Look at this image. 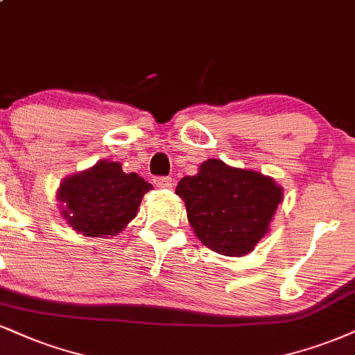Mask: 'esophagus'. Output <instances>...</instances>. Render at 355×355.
<instances>
[{"label": "esophagus", "instance_id": "obj_1", "mask_svg": "<svg viewBox=\"0 0 355 355\" xmlns=\"http://www.w3.org/2000/svg\"><path fill=\"white\" fill-rule=\"evenodd\" d=\"M153 183L157 187H160V189H172L175 185V180L172 177H155L153 178Z\"/></svg>", "mask_w": 355, "mask_h": 355}]
</instances>
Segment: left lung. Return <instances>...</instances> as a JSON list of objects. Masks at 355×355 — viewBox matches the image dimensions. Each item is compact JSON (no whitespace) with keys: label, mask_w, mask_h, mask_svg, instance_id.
<instances>
[{"label":"left lung","mask_w":355,"mask_h":355,"mask_svg":"<svg viewBox=\"0 0 355 355\" xmlns=\"http://www.w3.org/2000/svg\"><path fill=\"white\" fill-rule=\"evenodd\" d=\"M185 202L187 218L198 240L225 256L251 253L283 200V189L254 170L234 168L210 159L175 190Z\"/></svg>","instance_id":"left-lung-1"}]
</instances>
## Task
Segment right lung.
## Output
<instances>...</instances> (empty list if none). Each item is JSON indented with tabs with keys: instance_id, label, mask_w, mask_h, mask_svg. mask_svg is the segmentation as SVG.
I'll return each mask as SVG.
<instances>
[{
	"instance_id": "add662e5",
	"label": "right lung",
	"mask_w": 355,
	"mask_h": 355,
	"mask_svg": "<svg viewBox=\"0 0 355 355\" xmlns=\"http://www.w3.org/2000/svg\"><path fill=\"white\" fill-rule=\"evenodd\" d=\"M152 185L119 162H97L92 168L64 178L58 190L62 216L84 236H114L135 218Z\"/></svg>"
}]
</instances>
